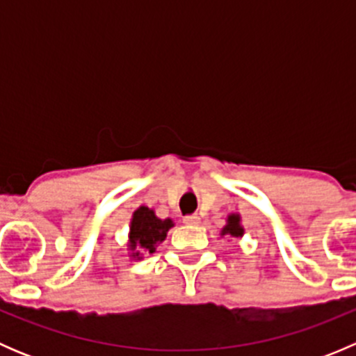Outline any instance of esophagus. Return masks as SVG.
I'll list each match as a JSON object with an SVG mask.
<instances>
[{
	"mask_svg": "<svg viewBox=\"0 0 356 356\" xmlns=\"http://www.w3.org/2000/svg\"><path fill=\"white\" fill-rule=\"evenodd\" d=\"M182 220H184L186 225H198L200 224V217H198V215H186V217L182 218Z\"/></svg>",
	"mask_w": 356,
	"mask_h": 356,
	"instance_id": "obj_1",
	"label": "esophagus"
}]
</instances>
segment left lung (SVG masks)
Here are the masks:
<instances>
[{
  "mask_svg": "<svg viewBox=\"0 0 356 356\" xmlns=\"http://www.w3.org/2000/svg\"><path fill=\"white\" fill-rule=\"evenodd\" d=\"M239 215L232 213L227 217V225H225L224 229H222V236L229 234V236H234V238H239V236H243V227L239 225Z\"/></svg>",
  "mask_w": 356,
  "mask_h": 356,
  "instance_id": "1",
  "label": "left lung"
}]
</instances>
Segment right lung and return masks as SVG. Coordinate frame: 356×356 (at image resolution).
I'll return each mask as SVG.
<instances>
[{
	"instance_id": "1",
	"label": "right lung",
	"mask_w": 356,
	"mask_h": 356,
	"mask_svg": "<svg viewBox=\"0 0 356 356\" xmlns=\"http://www.w3.org/2000/svg\"><path fill=\"white\" fill-rule=\"evenodd\" d=\"M170 218H158L155 211L149 210L148 207H139L132 215L131 222V234H129V241H131V250L134 251L132 257L141 260V254L138 250L145 248L146 251L153 253L155 251L156 243H161L167 238L168 229L172 227Z\"/></svg>"
}]
</instances>
